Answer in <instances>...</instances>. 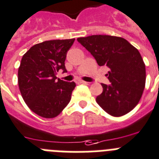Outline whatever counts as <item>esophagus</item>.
<instances>
[{"instance_id": "34e87169", "label": "esophagus", "mask_w": 159, "mask_h": 159, "mask_svg": "<svg viewBox=\"0 0 159 159\" xmlns=\"http://www.w3.org/2000/svg\"><path fill=\"white\" fill-rule=\"evenodd\" d=\"M77 84H88V82H84V81H77Z\"/></svg>"}]
</instances>
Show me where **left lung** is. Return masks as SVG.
<instances>
[{"instance_id":"8db88e82","label":"left lung","mask_w":159,"mask_h":159,"mask_svg":"<svg viewBox=\"0 0 159 159\" xmlns=\"http://www.w3.org/2000/svg\"><path fill=\"white\" fill-rule=\"evenodd\" d=\"M95 58L107 66L111 84H101L102 93L96 102L115 117L131 111L141 99L145 86V65L135 47L121 37L96 34L77 39Z\"/></svg>"}]
</instances>
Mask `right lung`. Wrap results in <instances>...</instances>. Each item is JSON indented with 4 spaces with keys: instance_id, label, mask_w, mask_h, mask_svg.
Segmentation results:
<instances>
[{
    "instance_id": "obj_1",
    "label": "right lung",
    "mask_w": 159,
    "mask_h": 159,
    "mask_svg": "<svg viewBox=\"0 0 159 159\" xmlns=\"http://www.w3.org/2000/svg\"><path fill=\"white\" fill-rule=\"evenodd\" d=\"M75 39L37 43L23 55L18 68V87L30 110L43 118L57 116L69 104L75 82L57 80L60 69L66 72L67 52Z\"/></svg>"
}]
</instances>
